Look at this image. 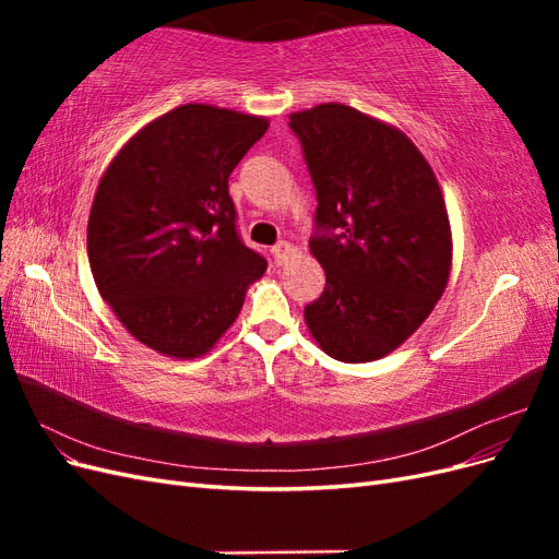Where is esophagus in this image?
Returning a JSON list of instances; mask_svg holds the SVG:
<instances>
[{
	"label": "esophagus",
	"instance_id": "34e87169",
	"mask_svg": "<svg viewBox=\"0 0 559 559\" xmlns=\"http://www.w3.org/2000/svg\"><path fill=\"white\" fill-rule=\"evenodd\" d=\"M296 249H294V245H289V242H277L273 249H270V253H273V259H275V263H284L286 259L292 257Z\"/></svg>",
	"mask_w": 559,
	"mask_h": 559
}]
</instances>
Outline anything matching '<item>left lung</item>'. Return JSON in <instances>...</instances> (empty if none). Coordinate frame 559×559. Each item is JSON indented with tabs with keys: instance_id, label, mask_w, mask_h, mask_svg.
Listing matches in <instances>:
<instances>
[{
	"instance_id": "1",
	"label": "left lung",
	"mask_w": 559,
	"mask_h": 559,
	"mask_svg": "<svg viewBox=\"0 0 559 559\" xmlns=\"http://www.w3.org/2000/svg\"><path fill=\"white\" fill-rule=\"evenodd\" d=\"M317 191L312 257L326 286L306 324L329 357L394 352L443 296L452 265L445 200L405 134L347 105L289 116Z\"/></svg>"
}]
</instances>
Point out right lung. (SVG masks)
<instances>
[{
  "label": "right lung",
  "instance_id": "obj_1",
  "mask_svg": "<svg viewBox=\"0 0 559 559\" xmlns=\"http://www.w3.org/2000/svg\"><path fill=\"white\" fill-rule=\"evenodd\" d=\"M267 118L181 105L144 126L99 179L88 216L97 292L146 347L193 359L240 314L267 261L238 233L228 177Z\"/></svg>",
  "mask_w": 559,
  "mask_h": 559
}]
</instances>
